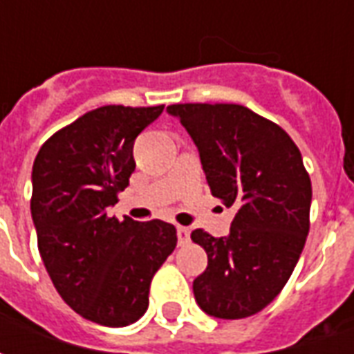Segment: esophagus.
Masks as SVG:
<instances>
[{
	"label": "esophagus",
	"mask_w": 354,
	"mask_h": 354,
	"mask_svg": "<svg viewBox=\"0 0 354 354\" xmlns=\"http://www.w3.org/2000/svg\"><path fill=\"white\" fill-rule=\"evenodd\" d=\"M178 243L180 245H185L187 241H189V230L184 227V225H178Z\"/></svg>",
	"instance_id": "esophagus-1"
}]
</instances>
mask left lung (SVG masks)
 I'll return each instance as SVG.
<instances>
[{
    "label": "left lung",
    "mask_w": 354,
    "mask_h": 354,
    "mask_svg": "<svg viewBox=\"0 0 354 354\" xmlns=\"http://www.w3.org/2000/svg\"><path fill=\"white\" fill-rule=\"evenodd\" d=\"M199 149L214 197L237 205L227 237L192 233L208 266L193 281L203 311L246 319L281 294L309 233L311 180L299 149L273 121L239 104H172Z\"/></svg>",
    "instance_id": "1"
}]
</instances>
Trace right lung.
Wrapping results in <instances>:
<instances>
[{
	"instance_id": "obj_1",
	"label": "right lung",
	"mask_w": 354,
	"mask_h": 354,
	"mask_svg": "<svg viewBox=\"0 0 354 354\" xmlns=\"http://www.w3.org/2000/svg\"><path fill=\"white\" fill-rule=\"evenodd\" d=\"M165 106H102L55 132L32 169V220L55 288L83 319L129 326L146 313L149 284L176 248L162 220L108 214L134 172L132 147Z\"/></svg>"
}]
</instances>
